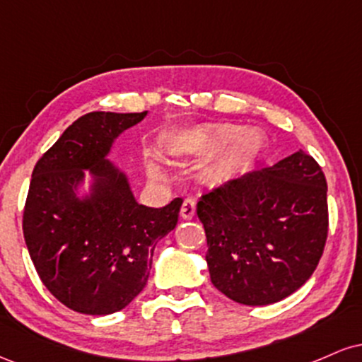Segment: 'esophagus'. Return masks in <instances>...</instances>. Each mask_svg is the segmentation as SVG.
<instances>
[{"label": "esophagus", "mask_w": 362, "mask_h": 362, "mask_svg": "<svg viewBox=\"0 0 362 362\" xmlns=\"http://www.w3.org/2000/svg\"><path fill=\"white\" fill-rule=\"evenodd\" d=\"M180 216L184 219H192L195 216V201L192 197H187L180 207Z\"/></svg>", "instance_id": "34e87169"}]
</instances>
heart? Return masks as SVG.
I'll use <instances>...</instances> for the list:
<instances>
[{"mask_svg":"<svg viewBox=\"0 0 362 362\" xmlns=\"http://www.w3.org/2000/svg\"><path fill=\"white\" fill-rule=\"evenodd\" d=\"M197 143L206 151L221 149L218 165L224 172H235V170L250 167L259 160L265 148V139L259 129H242L230 122L213 124L202 129L197 136ZM148 172L151 177H160L163 170L156 160H151L148 165Z\"/></svg>","mask_w":362,"mask_h":362,"instance_id":"heart-1","label":"heart"}]
</instances>
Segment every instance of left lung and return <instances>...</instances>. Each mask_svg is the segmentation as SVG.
<instances>
[{"instance_id": "8db88e82", "label": "left lung", "mask_w": 362, "mask_h": 362, "mask_svg": "<svg viewBox=\"0 0 362 362\" xmlns=\"http://www.w3.org/2000/svg\"><path fill=\"white\" fill-rule=\"evenodd\" d=\"M197 216L214 288L242 305H272L300 289L322 257L325 175L300 149L202 195Z\"/></svg>"}]
</instances>
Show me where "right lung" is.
<instances>
[{
	"mask_svg": "<svg viewBox=\"0 0 362 362\" xmlns=\"http://www.w3.org/2000/svg\"><path fill=\"white\" fill-rule=\"evenodd\" d=\"M90 112L37 161L23 236L44 286L78 313L110 315L144 289L156 243L177 226L182 199L139 204L109 155L115 139L146 117Z\"/></svg>",
	"mask_w": 362,
	"mask_h": 362,
	"instance_id": "right-lung-1",
	"label": "right lung"
}]
</instances>
